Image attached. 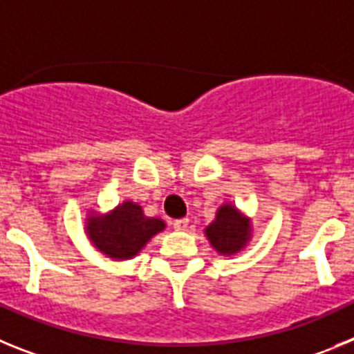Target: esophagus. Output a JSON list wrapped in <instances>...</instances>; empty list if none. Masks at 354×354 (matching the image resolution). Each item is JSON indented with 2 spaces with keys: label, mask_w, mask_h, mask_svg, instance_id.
<instances>
[{
  "label": "esophagus",
  "mask_w": 354,
  "mask_h": 354,
  "mask_svg": "<svg viewBox=\"0 0 354 354\" xmlns=\"http://www.w3.org/2000/svg\"><path fill=\"white\" fill-rule=\"evenodd\" d=\"M187 225H189V220H187V218H180V220L174 221L175 230H186Z\"/></svg>",
  "instance_id": "obj_1"
}]
</instances>
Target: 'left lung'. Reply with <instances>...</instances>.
<instances>
[{
    "mask_svg": "<svg viewBox=\"0 0 354 354\" xmlns=\"http://www.w3.org/2000/svg\"><path fill=\"white\" fill-rule=\"evenodd\" d=\"M205 237L218 253L234 255L245 248L252 237V223L236 205L223 204L212 223L205 227Z\"/></svg>",
    "mask_w": 354,
    "mask_h": 354,
    "instance_id": "1",
    "label": "left lung"
}]
</instances>
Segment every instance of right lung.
Segmentation results:
<instances>
[{"instance_id":"add662e5","label":"right lung","mask_w":354,"mask_h":354,"mask_svg":"<svg viewBox=\"0 0 354 354\" xmlns=\"http://www.w3.org/2000/svg\"><path fill=\"white\" fill-rule=\"evenodd\" d=\"M165 227V221L145 216L142 207L131 200L122 202L108 214L92 212L86 218V234L92 245L115 261H127L138 255Z\"/></svg>"}]
</instances>
